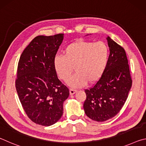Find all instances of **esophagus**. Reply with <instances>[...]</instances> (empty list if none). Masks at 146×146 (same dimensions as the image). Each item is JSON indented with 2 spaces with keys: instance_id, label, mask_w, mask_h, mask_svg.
Instances as JSON below:
<instances>
[{
  "instance_id": "34e87169",
  "label": "esophagus",
  "mask_w": 146,
  "mask_h": 146,
  "mask_svg": "<svg viewBox=\"0 0 146 146\" xmlns=\"http://www.w3.org/2000/svg\"><path fill=\"white\" fill-rule=\"evenodd\" d=\"M76 92V90H73V89H70V94L71 95H74Z\"/></svg>"
}]
</instances>
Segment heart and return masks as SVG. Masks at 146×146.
<instances>
[{
    "label": "heart",
    "mask_w": 146,
    "mask_h": 146,
    "mask_svg": "<svg viewBox=\"0 0 146 146\" xmlns=\"http://www.w3.org/2000/svg\"><path fill=\"white\" fill-rule=\"evenodd\" d=\"M64 56L56 55L53 67L61 80L66 81L74 67L76 73L68 79L67 84L73 88L97 82L103 75L108 63L109 51L103 42L78 40L64 49Z\"/></svg>",
    "instance_id": "1"
}]
</instances>
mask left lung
Listing matches in <instances>:
<instances>
[{"label":"left lung","instance_id":"8db88e82","mask_svg":"<svg viewBox=\"0 0 146 146\" xmlns=\"http://www.w3.org/2000/svg\"><path fill=\"white\" fill-rule=\"evenodd\" d=\"M110 55L104 72L96 84L86 90V115L104 122L114 117L123 107L132 86L126 53L122 47L107 37Z\"/></svg>","mask_w":146,"mask_h":146}]
</instances>
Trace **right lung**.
Wrapping results in <instances>:
<instances>
[{
	"label": "right lung",
	"instance_id": "right-lung-1",
	"mask_svg": "<svg viewBox=\"0 0 146 146\" xmlns=\"http://www.w3.org/2000/svg\"><path fill=\"white\" fill-rule=\"evenodd\" d=\"M64 34L39 35L33 38L20 57L15 86L26 115L36 124L49 126L63 114L69 89L59 80L53 59Z\"/></svg>",
	"mask_w": 146,
	"mask_h": 146
}]
</instances>
